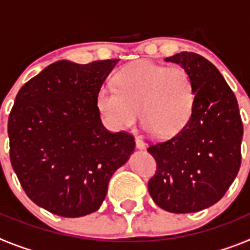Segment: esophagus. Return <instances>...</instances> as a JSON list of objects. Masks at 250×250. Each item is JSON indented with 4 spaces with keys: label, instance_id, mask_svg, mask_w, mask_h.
Here are the masks:
<instances>
[{
    "label": "esophagus",
    "instance_id": "esophagus-1",
    "mask_svg": "<svg viewBox=\"0 0 250 250\" xmlns=\"http://www.w3.org/2000/svg\"><path fill=\"white\" fill-rule=\"evenodd\" d=\"M135 144L138 149H144L145 147V143L144 140L141 139V136H135Z\"/></svg>",
    "mask_w": 250,
    "mask_h": 250
}]
</instances>
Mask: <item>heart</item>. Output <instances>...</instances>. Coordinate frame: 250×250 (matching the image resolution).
Masks as SVG:
<instances>
[{"label": "heart", "mask_w": 250, "mask_h": 250, "mask_svg": "<svg viewBox=\"0 0 250 250\" xmlns=\"http://www.w3.org/2000/svg\"><path fill=\"white\" fill-rule=\"evenodd\" d=\"M195 101V85L188 70L150 60L124 66L115 86H104L96 96L98 110L110 127L131 126L140 111L145 129L160 139L173 138L187 126Z\"/></svg>", "instance_id": "1"}]
</instances>
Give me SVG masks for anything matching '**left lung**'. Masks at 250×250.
Masks as SVG:
<instances>
[{"label": "left lung", "mask_w": 250, "mask_h": 250, "mask_svg": "<svg viewBox=\"0 0 250 250\" xmlns=\"http://www.w3.org/2000/svg\"><path fill=\"white\" fill-rule=\"evenodd\" d=\"M165 61L189 71L196 90L193 115L178 135L152 143L156 161L149 193L170 213H195L222 199L242 163L243 123L238 101L218 68L194 52Z\"/></svg>", "instance_id": "8db88e82"}]
</instances>
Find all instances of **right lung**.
<instances>
[{"label": "right lung", "instance_id": "right-lung-1", "mask_svg": "<svg viewBox=\"0 0 250 250\" xmlns=\"http://www.w3.org/2000/svg\"><path fill=\"white\" fill-rule=\"evenodd\" d=\"M118 61H57L17 94L7 126L11 165L26 195L50 213L98 210L110 178L134 151V136L105 129L96 106Z\"/></svg>", "mask_w": 250, "mask_h": 250}]
</instances>
